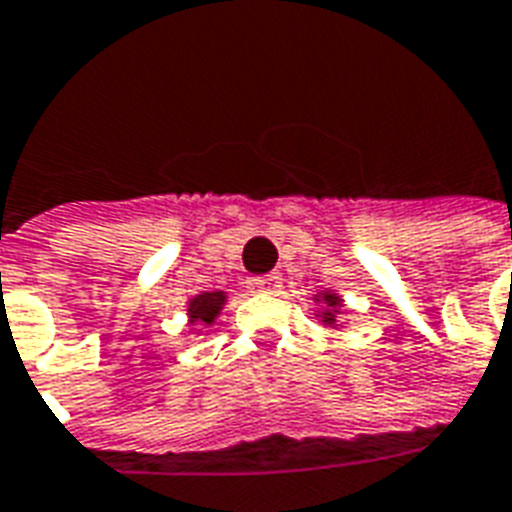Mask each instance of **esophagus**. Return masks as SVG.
<instances>
[{
  "label": "esophagus",
  "mask_w": 512,
  "mask_h": 512,
  "mask_svg": "<svg viewBox=\"0 0 512 512\" xmlns=\"http://www.w3.org/2000/svg\"><path fill=\"white\" fill-rule=\"evenodd\" d=\"M248 288L251 291H261V294H275L280 288V275L272 272V275H259V278L248 280Z\"/></svg>",
  "instance_id": "esophagus-1"
}]
</instances>
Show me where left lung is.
I'll list each match as a JSON object with an SVG mask.
<instances>
[{"label": "left lung", "mask_w": 512, "mask_h": 512, "mask_svg": "<svg viewBox=\"0 0 512 512\" xmlns=\"http://www.w3.org/2000/svg\"><path fill=\"white\" fill-rule=\"evenodd\" d=\"M321 302L326 305V310L321 313L324 324L326 326H337V313H340V307H343V299L337 297V294H332V291H324V294H321Z\"/></svg>", "instance_id": "obj_1"}]
</instances>
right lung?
<instances>
[{"mask_svg": "<svg viewBox=\"0 0 512 512\" xmlns=\"http://www.w3.org/2000/svg\"><path fill=\"white\" fill-rule=\"evenodd\" d=\"M226 302L224 291H205L188 302V321L191 324L210 326L215 321V315L221 313V307Z\"/></svg>", "mask_w": 512, "mask_h": 512, "instance_id": "1", "label": "right lung"}]
</instances>
